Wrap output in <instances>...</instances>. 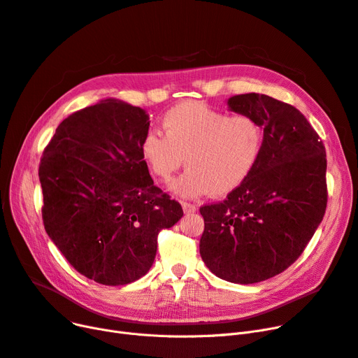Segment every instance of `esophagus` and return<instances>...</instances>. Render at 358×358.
I'll list each match as a JSON object with an SVG mask.
<instances>
[{"mask_svg":"<svg viewBox=\"0 0 358 358\" xmlns=\"http://www.w3.org/2000/svg\"><path fill=\"white\" fill-rule=\"evenodd\" d=\"M182 208H183L185 214H191V213H195L198 210L196 206H194V203H188V202H183Z\"/></svg>","mask_w":358,"mask_h":358,"instance_id":"obj_1","label":"esophagus"}]
</instances>
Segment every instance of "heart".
<instances>
[{
  "label": "heart",
  "mask_w": 358,
  "mask_h": 358,
  "mask_svg": "<svg viewBox=\"0 0 358 358\" xmlns=\"http://www.w3.org/2000/svg\"><path fill=\"white\" fill-rule=\"evenodd\" d=\"M164 135L148 131L140 152L152 176L170 180L182 166L188 169L170 191L183 199L226 195L249 178L259 160L264 134L250 115H229L201 101L183 103L166 112Z\"/></svg>",
  "instance_id": "obj_1"
}]
</instances>
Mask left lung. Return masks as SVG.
Wrapping results in <instances>:
<instances>
[{"mask_svg": "<svg viewBox=\"0 0 358 358\" xmlns=\"http://www.w3.org/2000/svg\"><path fill=\"white\" fill-rule=\"evenodd\" d=\"M264 131L259 160L227 199L201 207V258L218 278L255 284L290 266L327 210V155L300 110L259 93L227 99Z\"/></svg>", "mask_w": 358, "mask_h": 358, "instance_id": "8db88e82", "label": "left lung"}]
</instances>
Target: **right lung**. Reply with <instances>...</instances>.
Instances as JSON below:
<instances>
[{"label": "right lung", "mask_w": 358, "mask_h": 358, "mask_svg": "<svg viewBox=\"0 0 358 358\" xmlns=\"http://www.w3.org/2000/svg\"><path fill=\"white\" fill-rule=\"evenodd\" d=\"M148 127L144 109L103 99L64 119L41 159L49 239L99 284L125 285L145 275L159 231L183 215L155 186L141 157Z\"/></svg>", "instance_id": "right-lung-1"}]
</instances>
